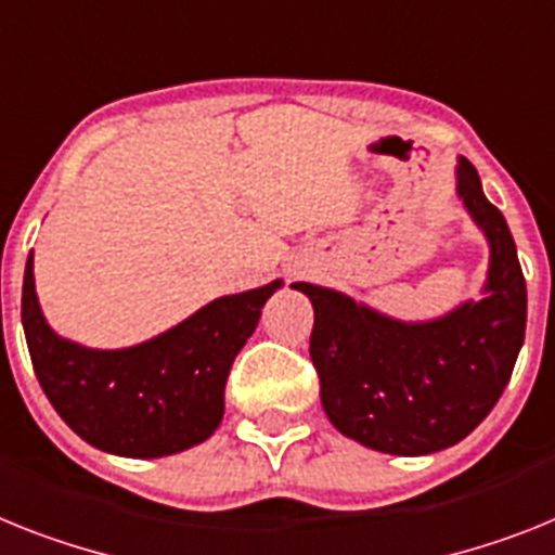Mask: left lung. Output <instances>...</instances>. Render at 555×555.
<instances>
[{
	"instance_id": "left-lung-1",
	"label": "left lung",
	"mask_w": 555,
	"mask_h": 555,
	"mask_svg": "<svg viewBox=\"0 0 555 555\" xmlns=\"http://www.w3.org/2000/svg\"><path fill=\"white\" fill-rule=\"evenodd\" d=\"M457 197L491 248L479 301L431 321H398L330 287L293 285L313 301L321 406L366 449L421 457L460 443L496 406L522 349L528 291L514 236L465 157Z\"/></svg>"
}]
</instances>
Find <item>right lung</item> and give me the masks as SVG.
I'll return each mask as SVG.
<instances>
[{
	"label": "right lung",
	"mask_w": 555,
	"mask_h": 555,
	"mask_svg": "<svg viewBox=\"0 0 555 555\" xmlns=\"http://www.w3.org/2000/svg\"><path fill=\"white\" fill-rule=\"evenodd\" d=\"M279 287L282 279L214 299L134 347L90 349L53 333L36 296L30 254L22 327L41 389L81 440L118 457H169L217 431L228 372Z\"/></svg>",
	"instance_id": "obj_1"
}]
</instances>
